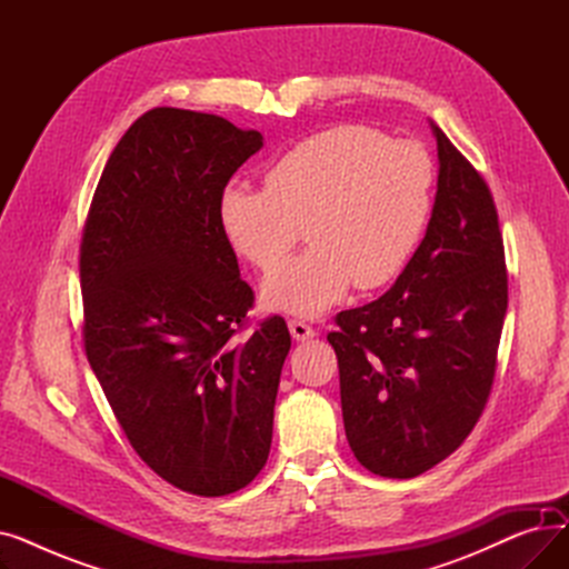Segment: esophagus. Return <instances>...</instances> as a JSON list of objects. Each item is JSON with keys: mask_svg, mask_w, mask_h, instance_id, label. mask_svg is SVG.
Segmentation results:
<instances>
[{"mask_svg": "<svg viewBox=\"0 0 569 569\" xmlns=\"http://www.w3.org/2000/svg\"><path fill=\"white\" fill-rule=\"evenodd\" d=\"M288 327H290V335H292V339L295 341H309V339H313L316 337V330L311 325H307L305 320H290L288 322Z\"/></svg>", "mask_w": 569, "mask_h": 569, "instance_id": "obj_1", "label": "esophagus"}]
</instances>
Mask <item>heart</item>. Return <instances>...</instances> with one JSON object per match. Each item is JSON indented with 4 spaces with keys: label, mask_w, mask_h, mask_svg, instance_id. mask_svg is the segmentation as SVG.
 <instances>
[{
    "label": "heart",
    "mask_w": 569,
    "mask_h": 569,
    "mask_svg": "<svg viewBox=\"0 0 569 569\" xmlns=\"http://www.w3.org/2000/svg\"><path fill=\"white\" fill-rule=\"evenodd\" d=\"M433 163L412 140L341 124L290 147L264 172V189L228 184L219 226L230 249L272 272L301 238L315 247L269 277V309L318 316L350 286L373 290L399 277L425 234Z\"/></svg>",
    "instance_id": "heart-1"
}]
</instances>
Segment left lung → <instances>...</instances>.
I'll return each instance as SVG.
<instances>
[{"mask_svg":"<svg viewBox=\"0 0 569 569\" xmlns=\"http://www.w3.org/2000/svg\"><path fill=\"white\" fill-rule=\"evenodd\" d=\"M438 193L422 244L378 300L335 316L343 427L355 459L410 480L450 457L489 401L507 311L498 209L438 127Z\"/></svg>","mask_w":569,"mask_h":569,"instance_id":"8db88e82","label":"left lung"}]
</instances>
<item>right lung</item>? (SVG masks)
<instances>
[{"label": "right lung", "instance_id": "right-lung-1", "mask_svg": "<svg viewBox=\"0 0 569 569\" xmlns=\"http://www.w3.org/2000/svg\"><path fill=\"white\" fill-rule=\"evenodd\" d=\"M262 136L154 108L101 172L80 239L82 343L136 455L172 487L228 496L262 470L290 350L281 316L249 337L256 295L219 196Z\"/></svg>", "mask_w": 569, "mask_h": 569}]
</instances>
